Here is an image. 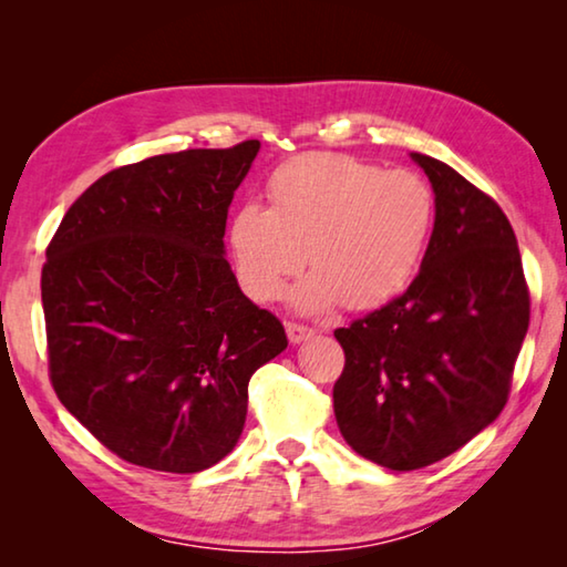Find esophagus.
<instances>
[{"label": "esophagus", "instance_id": "esophagus-1", "mask_svg": "<svg viewBox=\"0 0 567 567\" xmlns=\"http://www.w3.org/2000/svg\"><path fill=\"white\" fill-rule=\"evenodd\" d=\"M285 330H287V340H290L292 344H300L305 340H310L315 334L312 328H307V324H297V322H287Z\"/></svg>", "mask_w": 567, "mask_h": 567}]
</instances>
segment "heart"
Instances as JSON below:
<instances>
[{"label": "heart", "instance_id": "heart-1", "mask_svg": "<svg viewBox=\"0 0 567 567\" xmlns=\"http://www.w3.org/2000/svg\"><path fill=\"white\" fill-rule=\"evenodd\" d=\"M270 209L247 203L229 219L237 280L272 302L302 270L292 302L302 312L378 310L408 290L425 260L435 195L410 169H385L332 152L300 155L267 182Z\"/></svg>", "mask_w": 567, "mask_h": 567}]
</instances>
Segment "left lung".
Instances as JSON below:
<instances>
[{"mask_svg":"<svg viewBox=\"0 0 567 567\" xmlns=\"http://www.w3.org/2000/svg\"><path fill=\"white\" fill-rule=\"evenodd\" d=\"M435 192V225L415 280L334 330L344 370L334 417L354 453L420 470L501 415L530 322L520 249L493 197L445 162L412 152Z\"/></svg>","mask_w":567,"mask_h":567,"instance_id":"obj_1","label":"left lung"}]
</instances>
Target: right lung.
<instances>
[{
    "label": "right lung",
    "mask_w": 567,
    "mask_h": 567,
    "mask_svg": "<svg viewBox=\"0 0 567 567\" xmlns=\"http://www.w3.org/2000/svg\"><path fill=\"white\" fill-rule=\"evenodd\" d=\"M257 152L247 140L112 169L47 247L54 392L132 465L185 475L233 453L249 378L287 348L225 260L227 209Z\"/></svg>",
    "instance_id": "add662e5"
}]
</instances>
